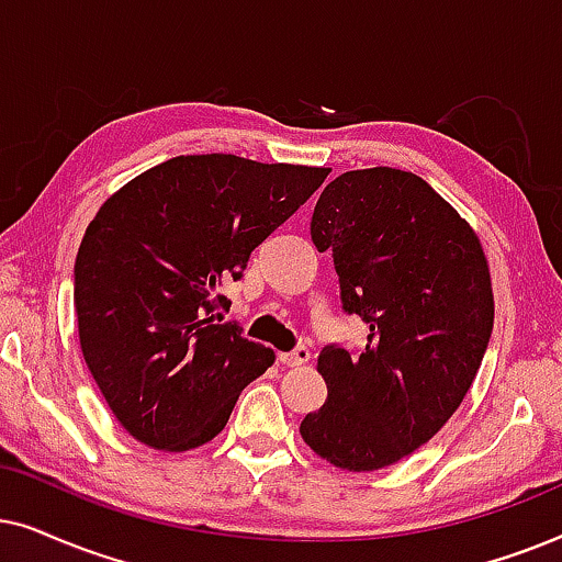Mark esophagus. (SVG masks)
<instances>
[{
  "label": "esophagus",
  "instance_id": "esophagus-1",
  "mask_svg": "<svg viewBox=\"0 0 562 562\" xmlns=\"http://www.w3.org/2000/svg\"><path fill=\"white\" fill-rule=\"evenodd\" d=\"M311 359V351L305 347H297L293 351H282L280 355V362L288 364V368H301V364H305Z\"/></svg>",
  "mask_w": 562,
  "mask_h": 562
}]
</instances>
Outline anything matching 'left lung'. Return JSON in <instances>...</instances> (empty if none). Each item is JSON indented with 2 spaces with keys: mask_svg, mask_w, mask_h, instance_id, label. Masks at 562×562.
<instances>
[{
  "mask_svg": "<svg viewBox=\"0 0 562 562\" xmlns=\"http://www.w3.org/2000/svg\"><path fill=\"white\" fill-rule=\"evenodd\" d=\"M311 236L334 251L344 311L370 336L359 355L321 351L328 398L301 437L331 465L370 473L429 442L473 385L493 331L488 259L442 194L391 167L328 182Z\"/></svg>",
  "mask_w": 562,
  "mask_h": 562,
  "instance_id": "8db88e82",
  "label": "left lung"
}]
</instances>
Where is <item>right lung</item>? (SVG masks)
Returning a JSON list of instances; mask_svg holds the SVG:
<instances>
[{"label": "right lung", "mask_w": 562, "mask_h": 562, "mask_svg": "<svg viewBox=\"0 0 562 562\" xmlns=\"http://www.w3.org/2000/svg\"><path fill=\"white\" fill-rule=\"evenodd\" d=\"M328 169L194 154L151 167L104 200L74 265L89 372L133 439L187 452L228 424L274 351L221 324L249 254Z\"/></svg>", "instance_id": "obj_1"}]
</instances>
